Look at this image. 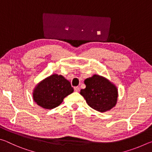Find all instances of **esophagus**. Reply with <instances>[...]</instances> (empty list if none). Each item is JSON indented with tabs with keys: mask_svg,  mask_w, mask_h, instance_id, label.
Here are the masks:
<instances>
[{
	"mask_svg": "<svg viewBox=\"0 0 152 152\" xmlns=\"http://www.w3.org/2000/svg\"><path fill=\"white\" fill-rule=\"evenodd\" d=\"M74 88V91H75L76 92H78L80 91V87L79 86H75Z\"/></svg>",
	"mask_w": 152,
	"mask_h": 152,
	"instance_id": "1",
	"label": "esophagus"
}]
</instances>
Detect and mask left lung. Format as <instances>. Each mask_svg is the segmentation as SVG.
<instances>
[{
  "mask_svg": "<svg viewBox=\"0 0 152 152\" xmlns=\"http://www.w3.org/2000/svg\"><path fill=\"white\" fill-rule=\"evenodd\" d=\"M86 88L82 89L80 94L86 103L99 112L111 109L116 104L118 92L116 86L103 77L94 75L84 80Z\"/></svg>",
  "mask_w": 152,
  "mask_h": 152,
  "instance_id": "left-lung-1",
  "label": "left lung"
}]
</instances>
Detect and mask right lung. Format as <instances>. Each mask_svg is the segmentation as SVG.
<instances>
[{
	"label": "right lung",
	"instance_id": "1",
	"mask_svg": "<svg viewBox=\"0 0 152 152\" xmlns=\"http://www.w3.org/2000/svg\"><path fill=\"white\" fill-rule=\"evenodd\" d=\"M73 92L70 82L62 76L53 74L38 84L33 92V99L40 107L51 109L59 106L64 98Z\"/></svg>",
	"mask_w": 152,
	"mask_h": 152
}]
</instances>
